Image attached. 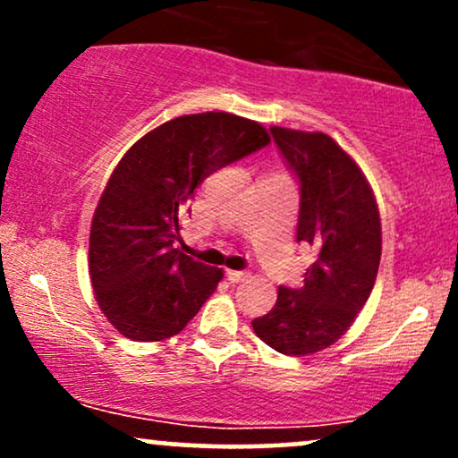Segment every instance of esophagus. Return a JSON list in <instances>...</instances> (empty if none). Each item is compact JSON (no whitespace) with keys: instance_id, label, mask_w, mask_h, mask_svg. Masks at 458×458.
Segmentation results:
<instances>
[{"instance_id":"34e87169","label":"esophagus","mask_w":458,"mask_h":458,"mask_svg":"<svg viewBox=\"0 0 458 458\" xmlns=\"http://www.w3.org/2000/svg\"><path fill=\"white\" fill-rule=\"evenodd\" d=\"M247 276H250V273H247V271H233V269L225 271V277H228V280L234 282V284H236V282H243Z\"/></svg>"}]
</instances>
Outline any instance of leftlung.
<instances>
[{
    "instance_id": "obj_1",
    "label": "left lung",
    "mask_w": 458,
    "mask_h": 458,
    "mask_svg": "<svg viewBox=\"0 0 458 458\" xmlns=\"http://www.w3.org/2000/svg\"><path fill=\"white\" fill-rule=\"evenodd\" d=\"M280 155L299 182L297 243L317 254L297 288H277L269 314L251 320L277 353L327 349L351 327L375 286L381 219L366 176L325 133L271 127Z\"/></svg>"
}]
</instances>
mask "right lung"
Listing matches in <instances>:
<instances>
[{
    "label": "right lung",
    "mask_w": 458,
    "mask_h": 458,
    "mask_svg": "<svg viewBox=\"0 0 458 458\" xmlns=\"http://www.w3.org/2000/svg\"><path fill=\"white\" fill-rule=\"evenodd\" d=\"M269 141L254 120L207 112L161 124L120 159L92 219L90 280L124 338H172L213 295L222 269L174 247L189 199L204 178Z\"/></svg>",
    "instance_id": "1"
}]
</instances>
